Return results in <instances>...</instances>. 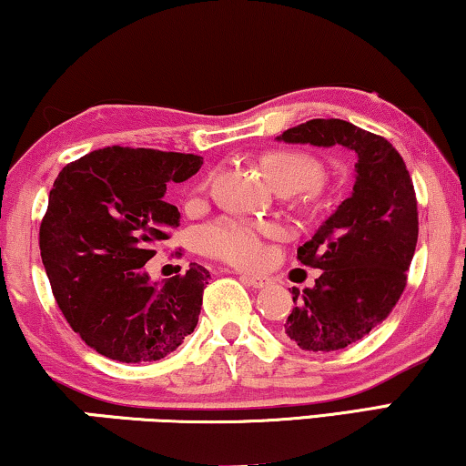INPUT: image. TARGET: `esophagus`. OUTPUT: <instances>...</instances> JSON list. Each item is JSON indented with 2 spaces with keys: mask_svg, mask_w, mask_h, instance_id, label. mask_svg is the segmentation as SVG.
Here are the masks:
<instances>
[{
  "mask_svg": "<svg viewBox=\"0 0 466 466\" xmlns=\"http://www.w3.org/2000/svg\"><path fill=\"white\" fill-rule=\"evenodd\" d=\"M240 280L248 287H253V289H264V287L270 283L266 277H258V274H242Z\"/></svg>",
  "mask_w": 466,
  "mask_h": 466,
  "instance_id": "obj_1",
  "label": "esophagus"
}]
</instances>
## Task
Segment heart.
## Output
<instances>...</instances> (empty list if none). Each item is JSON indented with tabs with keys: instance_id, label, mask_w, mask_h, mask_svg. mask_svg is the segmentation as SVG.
Listing matches in <instances>:
<instances>
[{
	"instance_id": "obj_1",
	"label": "heart",
	"mask_w": 466,
	"mask_h": 466,
	"mask_svg": "<svg viewBox=\"0 0 466 466\" xmlns=\"http://www.w3.org/2000/svg\"><path fill=\"white\" fill-rule=\"evenodd\" d=\"M268 177L279 192H317L323 179V165L312 154L299 149H280L261 160ZM280 226L272 221H253L245 218H221L198 232L202 253L240 268H255L266 258V238L279 236Z\"/></svg>"
}]
</instances>
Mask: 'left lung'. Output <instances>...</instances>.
Returning <instances> with one entry per match:
<instances>
[{
    "instance_id": "1",
    "label": "left lung",
    "mask_w": 466,
    "mask_h": 466,
    "mask_svg": "<svg viewBox=\"0 0 466 466\" xmlns=\"http://www.w3.org/2000/svg\"><path fill=\"white\" fill-rule=\"evenodd\" d=\"M277 139L357 154L350 198L298 248L301 264L320 268V277L304 291L293 287L296 306L285 323L301 350L346 349L389 317L408 283L418 242L414 183L384 137L338 117L308 120Z\"/></svg>"
}]
</instances>
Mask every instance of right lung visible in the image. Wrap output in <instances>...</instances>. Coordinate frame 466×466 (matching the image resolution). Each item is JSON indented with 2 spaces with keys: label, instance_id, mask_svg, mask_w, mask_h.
<instances>
[{
  "label": "right lung",
  "instance_id": "add662e5",
  "mask_svg": "<svg viewBox=\"0 0 466 466\" xmlns=\"http://www.w3.org/2000/svg\"><path fill=\"white\" fill-rule=\"evenodd\" d=\"M194 154L103 147L71 162L50 189L39 251L56 304L77 336L120 363L158 361L194 331L207 268L152 283L146 266L179 211L167 187L198 173Z\"/></svg>",
  "mask_w": 466,
  "mask_h": 466
}]
</instances>
